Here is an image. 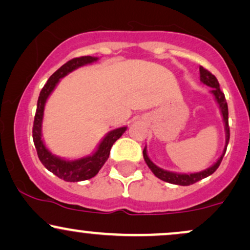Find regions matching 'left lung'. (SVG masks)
I'll use <instances>...</instances> for the list:
<instances>
[{
    "label": "left lung",
    "instance_id": "left-lung-1",
    "mask_svg": "<svg viewBox=\"0 0 250 250\" xmlns=\"http://www.w3.org/2000/svg\"><path fill=\"white\" fill-rule=\"evenodd\" d=\"M200 72V81L203 83H205L206 86L211 87L212 91L211 93L214 96L216 104H218L219 109H220L222 120H224L225 123V131H226V144H225L224 151L220 157L218 158V161L215 162L212 167H207L206 170L200 171V172H194V173H178V172H172V171H167L164 169H161L158 167L155 163H152L151 159L149 158L148 154H146V146L143 150V157L144 161H146V165L149 167V169L152 171V173L155 174L156 177L159 179L164 180L167 183H171V184L176 185H182V186H188L191 184H194V183L199 182V180L206 178V177L211 176L212 173L215 172V170L218 169L219 165H220L222 157L225 156V152H226L228 142H229V125H228V106L226 99H225V94L221 92L220 85H219V81L216 80V78L213 76L211 72H208L206 68H204L203 66L199 67Z\"/></svg>",
    "mask_w": 250,
    "mask_h": 250
}]
</instances>
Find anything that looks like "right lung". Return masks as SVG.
Instances as JSON below:
<instances>
[{
	"label": "right lung",
	"instance_id": "1",
	"mask_svg": "<svg viewBox=\"0 0 250 250\" xmlns=\"http://www.w3.org/2000/svg\"><path fill=\"white\" fill-rule=\"evenodd\" d=\"M98 59L99 58H96V57L91 56L71 59L70 62L62 65L49 78V80L42 88L41 94L38 96L37 110H36L34 128H32V137H34V143L36 150H37L38 158L50 172L56 174L60 179H64L65 182H81V180L93 178L104 167V164L106 163L108 157H109V152L113 144L127 130V127H121L110 130L106 136L102 138L98 148L92 155L78 159H66L53 155L46 148L43 138H42V125H43L45 104H46L51 93L58 85L60 79H62L68 73L81 67V66L98 62Z\"/></svg>",
	"mask_w": 250,
	"mask_h": 250
}]
</instances>
